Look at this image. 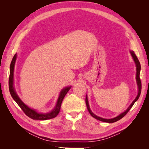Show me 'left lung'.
<instances>
[{
  "mask_svg": "<svg viewBox=\"0 0 149 149\" xmlns=\"http://www.w3.org/2000/svg\"><path fill=\"white\" fill-rule=\"evenodd\" d=\"M130 53H131V55L133 58L134 61L135 62V63H136V70H137V73H136V81H137V86H138V94H137V96L136 97V99L133 101V102L131 103V104L129 106V107L127 108V109H126L125 111H124L123 113L120 114V115H119L118 116L114 118H112V119H104L102 118H100V117H98L97 116H96L94 114L93 112L91 111L90 109V107L89 106V102H88V97L87 95L86 96V104L87 108H88V110L89 111V112L90 113V114L91 115V116H93L94 118H95L99 120L100 121H102V122H105V123H115V122L118 121L119 120H120V119H122L123 118V117L127 113V112L129 111V110L131 109V107L133 106V105L134 104V103L136 102L137 100L139 98L140 95H141V89H142V84H141V79H140V71H141V64H140V62L138 60V58L137 57V56L136 55V54L133 52V51H130Z\"/></svg>",
  "mask_w": 149,
  "mask_h": 149,
  "instance_id": "obj_1",
  "label": "left lung"
}]
</instances>
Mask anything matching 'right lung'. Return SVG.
Returning <instances> with one entry per match:
<instances>
[{
  "mask_svg": "<svg viewBox=\"0 0 149 149\" xmlns=\"http://www.w3.org/2000/svg\"><path fill=\"white\" fill-rule=\"evenodd\" d=\"M17 59V53L15 54L13 56L12 62L10 66V76H9V80H8V87H9V91L11 94L12 98L14 100V101L17 103V104L20 106L22 110L24 111V113L29 117L30 118L34 119V120H47L50 119L52 118H55V117L60 112L61 102L63 100V99L66 94V93L68 92L71 86L66 87L63 89L60 94V96L58 97L57 100L55 108L50 112L47 114H42V113H38L35 110L30 109L27 106L21 101L19 97L18 96L17 94L16 93L14 87H13V71H14V66L15 61Z\"/></svg>",
  "mask_w": 149,
  "mask_h": 149,
  "instance_id": "add662e5",
  "label": "right lung"
}]
</instances>
